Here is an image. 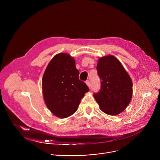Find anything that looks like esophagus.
<instances>
[{"label":"esophagus","mask_w":160,"mask_h":160,"mask_svg":"<svg viewBox=\"0 0 160 160\" xmlns=\"http://www.w3.org/2000/svg\"><path fill=\"white\" fill-rule=\"evenodd\" d=\"M85 82H86V84L88 85V87L89 88H90V85H90V81H89V80H87Z\"/></svg>","instance_id":"34e87169"}]
</instances>
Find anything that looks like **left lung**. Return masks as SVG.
<instances>
[{
  "label": "left lung",
  "instance_id": "1",
  "mask_svg": "<svg viewBox=\"0 0 160 160\" xmlns=\"http://www.w3.org/2000/svg\"><path fill=\"white\" fill-rule=\"evenodd\" d=\"M101 89L94 97L107 115H116L128 105L132 96V82L121 62L113 56L101 58L97 65Z\"/></svg>",
  "mask_w": 160,
  "mask_h": 160
}]
</instances>
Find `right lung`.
<instances>
[{
	"mask_svg": "<svg viewBox=\"0 0 160 160\" xmlns=\"http://www.w3.org/2000/svg\"><path fill=\"white\" fill-rule=\"evenodd\" d=\"M78 77L75 59L68 54L56 55L47 66L42 78L43 96L55 116L64 118L73 115L89 90Z\"/></svg>",
	"mask_w": 160,
	"mask_h": 160,
	"instance_id": "add662e5",
	"label": "right lung"
}]
</instances>
